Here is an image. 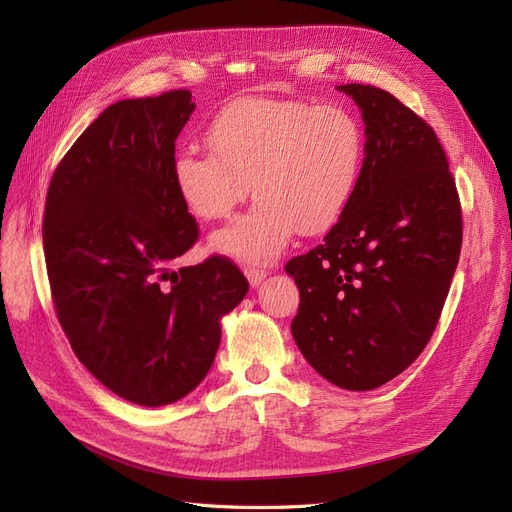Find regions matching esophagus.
<instances>
[{
  "instance_id": "esophagus-1",
  "label": "esophagus",
  "mask_w": 512,
  "mask_h": 512,
  "mask_svg": "<svg viewBox=\"0 0 512 512\" xmlns=\"http://www.w3.org/2000/svg\"><path fill=\"white\" fill-rule=\"evenodd\" d=\"M245 275H247V280H250V284H252V286H258V284L267 277V271H265V269L247 267V269H245Z\"/></svg>"
}]
</instances>
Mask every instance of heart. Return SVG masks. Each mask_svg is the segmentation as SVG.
<instances>
[{
  "mask_svg": "<svg viewBox=\"0 0 512 512\" xmlns=\"http://www.w3.org/2000/svg\"><path fill=\"white\" fill-rule=\"evenodd\" d=\"M211 149H177L173 183L200 220H220L254 192V207L213 235V247L245 262H271L299 230H329L359 190L365 128L350 108L243 98L215 115Z\"/></svg>",
  "mask_w": 512,
  "mask_h": 512,
  "instance_id": "obj_1",
  "label": "heart"
}]
</instances>
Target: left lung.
Wrapping results in <instances>:
<instances>
[{
  "mask_svg": "<svg viewBox=\"0 0 512 512\" xmlns=\"http://www.w3.org/2000/svg\"><path fill=\"white\" fill-rule=\"evenodd\" d=\"M337 89L363 111L367 158L339 222L286 262L301 297L290 329L322 378L371 391L410 367L436 329L461 252V203L425 119L380 87Z\"/></svg>",
  "mask_w": 512,
  "mask_h": 512,
  "instance_id": "1",
  "label": "left lung"
}]
</instances>
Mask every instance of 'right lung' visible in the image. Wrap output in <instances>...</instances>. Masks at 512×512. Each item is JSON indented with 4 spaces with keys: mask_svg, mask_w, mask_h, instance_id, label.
<instances>
[{
    "mask_svg": "<svg viewBox=\"0 0 512 512\" xmlns=\"http://www.w3.org/2000/svg\"><path fill=\"white\" fill-rule=\"evenodd\" d=\"M192 111L188 89L111 104L61 158L46 192L42 241L57 320L91 374L138 406L196 389L218 352L220 318L250 288L226 256L173 269L198 241L170 173Z\"/></svg>",
    "mask_w": 512,
    "mask_h": 512,
    "instance_id": "right-lung-1",
    "label": "right lung"
}]
</instances>
